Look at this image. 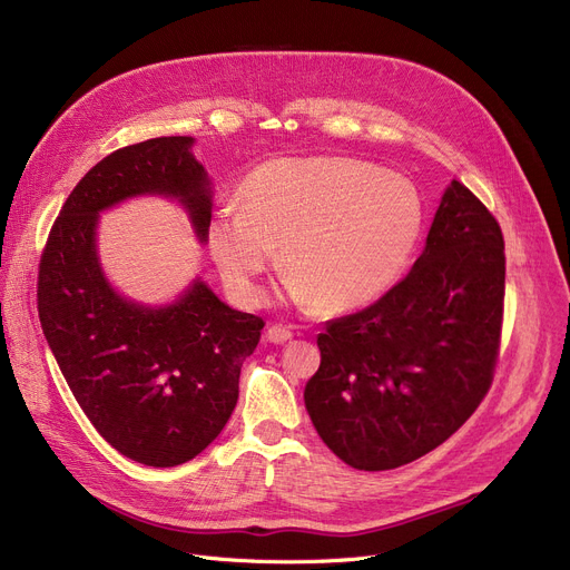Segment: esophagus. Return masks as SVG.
Here are the masks:
<instances>
[{
    "label": "esophagus",
    "mask_w": 570,
    "mask_h": 570,
    "mask_svg": "<svg viewBox=\"0 0 570 570\" xmlns=\"http://www.w3.org/2000/svg\"><path fill=\"white\" fill-rule=\"evenodd\" d=\"M292 336H294V332L289 327H285V324H271V327L266 330L268 343H287Z\"/></svg>",
    "instance_id": "34e87169"
}]
</instances>
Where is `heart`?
Wrapping results in <instances>:
<instances>
[{"label": "heart", "instance_id": "b5f03b06", "mask_svg": "<svg viewBox=\"0 0 570 570\" xmlns=\"http://www.w3.org/2000/svg\"><path fill=\"white\" fill-rule=\"evenodd\" d=\"M236 206L213 213L208 250L240 302H262L259 278L276 259L299 302L347 315L381 302L420 250L426 208L401 174L362 159H274L257 167Z\"/></svg>", "mask_w": 570, "mask_h": 570}]
</instances>
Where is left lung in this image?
Returning <instances> with one entry per match:
<instances>
[{"instance_id":"1","label":"left lung","mask_w":570,"mask_h":570,"mask_svg":"<svg viewBox=\"0 0 570 570\" xmlns=\"http://www.w3.org/2000/svg\"><path fill=\"white\" fill-rule=\"evenodd\" d=\"M503 294L501 227L452 180L411 274L317 336L304 401L320 439L360 471L399 469L445 443L492 385Z\"/></svg>"}]
</instances>
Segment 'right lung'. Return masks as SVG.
<instances>
[{
	"label": "right lung",
	"instance_id": "1",
	"mask_svg": "<svg viewBox=\"0 0 570 570\" xmlns=\"http://www.w3.org/2000/svg\"><path fill=\"white\" fill-rule=\"evenodd\" d=\"M193 144L159 137L97 161L67 197L39 262L41 330L71 394L106 443L155 469L185 464L218 439L264 327L199 278L174 304L144 306L101 271L99 213L129 197L178 199L206 240L210 180Z\"/></svg>",
	"mask_w": 570,
	"mask_h": 570
}]
</instances>
